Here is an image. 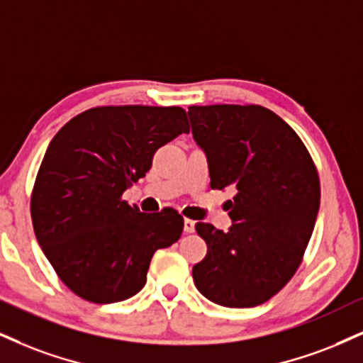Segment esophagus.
<instances>
[{"mask_svg": "<svg viewBox=\"0 0 363 363\" xmlns=\"http://www.w3.org/2000/svg\"><path fill=\"white\" fill-rule=\"evenodd\" d=\"M195 230V222L191 218H185V232L186 234H191Z\"/></svg>", "mask_w": 363, "mask_h": 363, "instance_id": "obj_1", "label": "esophagus"}]
</instances>
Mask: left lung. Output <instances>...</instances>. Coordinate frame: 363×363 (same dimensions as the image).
<instances>
[{
    "label": "left lung",
    "instance_id": "left-lung-1",
    "mask_svg": "<svg viewBox=\"0 0 363 363\" xmlns=\"http://www.w3.org/2000/svg\"><path fill=\"white\" fill-rule=\"evenodd\" d=\"M189 116L210 186L237 190L229 232L195 223L207 244L195 286L220 306L262 305L301 266L320 208L318 169L294 129L266 107L190 106Z\"/></svg>",
    "mask_w": 363,
    "mask_h": 363
}]
</instances>
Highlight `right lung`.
Returning <instances> with one entry per match:
<instances>
[{
	"label": "right lung",
	"instance_id": "right-lung-1",
	"mask_svg": "<svg viewBox=\"0 0 363 363\" xmlns=\"http://www.w3.org/2000/svg\"><path fill=\"white\" fill-rule=\"evenodd\" d=\"M182 133L190 126L178 106H101L53 136L31 190V222L57 276L79 298L106 305L134 296L153 254L182 237L174 208L143 213L123 199L158 147Z\"/></svg>",
	"mask_w": 363,
	"mask_h": 363
}]
</instances>
